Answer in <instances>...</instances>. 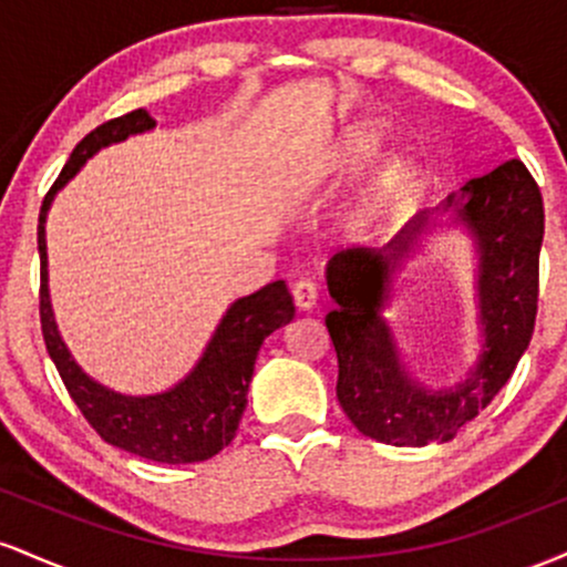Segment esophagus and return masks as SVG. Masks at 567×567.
Returning <instances> with one entry per match:
<instances>
[{"mask_svg": "<svg viewBox=\"0 0 567 567\" xmlns=\"http://www.w3.org/2000/svg\"><path fill=\"white\" fill-rule=\"evenodd\" d=\"M292 301H296L298 311H311L317 303V285L311 282V279H298L296 285H292Z\"/></svg>", "mask_w": 567, "mask_h": 567, "instance_id": "esophagus-1", "label": "esophagus"}]
</instances>
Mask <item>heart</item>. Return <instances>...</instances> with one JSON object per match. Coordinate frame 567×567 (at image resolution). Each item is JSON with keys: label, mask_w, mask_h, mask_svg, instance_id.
<instances>
[{"label": "heart", "mask_w": 567, "mask_h": 567, "mask_svg": "<svg viewBox=\"0 0 567 567\" xmlns=\"http://www.w3.org/2000/svg\"><path fill=\"white\" fill-rule=\"evenodd\" d=\"M375 146V133H354L349 138L347 146H343L341 152V159L343 162H357L362 157H368L370 152H373ZM402 178V159L400 157H389L383 165L379 167V173H375L373 184L368 186V192L362 194V199L357 202V207L351 210V226H368L370 220L379 216V210L383 205H386L389 194L394 192V186L400 184Z\"/></svg>", "instance_id": "b5f03b06"}]
</instances>
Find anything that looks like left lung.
<instances>
[{"label":"left lung","mask_w":567,"mask_h":567,"mask_svg":"<svg viewBox=\"0 0 567 567\" xmlns=\"http://www.w3.org/2000/svg\"><path fill=\"white\" fill-rule=\"evenodd\" d=\"M458 213L480 243L485 351L477 370L453 392L432 394L410 383L396 360L392 333L379 317L389 275L426 229V213L396 234L383 252L351 247L328 264V290L338 303L324 317L338 357L336 394L351 424L370 440L408 447L453 440L512 379L530 343L544 239L542 188L523 162L509 159L470 181Z\"/></svg>","instance_id":"8db88e82"}]
</instances>
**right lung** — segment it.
Listing matches in <instances>:
<instances>
[{
    "instance_id": "right-lung-1",
    "label": "right lung",
    "mask_w": 567,
    "mask_h": 567,
    "mask_svg": "<svg viewBox=\"0 0 567 567\" xmlns=\"http://www.w3.org/2000/svg\"><path fill=\"white\" fill-rule=\"evenodd\" d=\"M157 122L146 109L116 116L90 130L76 143L66 165L50 192L44 194L39 210L37 245H39V322H42L44 347L55 362L63 386L76 402L87 424L101 434L103 442L141 458L159 464H197L213 458L237 434L247 402V386L252 379L258 349L264 338L288 324L296 306L282 279L269 282L252 296L239 298L220 320L216 336L207 343L197 368L178 386L154 396H125L103 389L101 383L82 373L71 360L66 343L55 330L53 309L48 296V245H44V216L55 192L74 178L76 171L97 148L125 141L127 135L152 130Z\"/></svg>"
}]
</instances>
